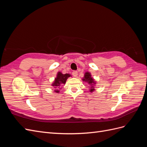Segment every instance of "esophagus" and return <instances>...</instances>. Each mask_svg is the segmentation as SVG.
<instances>
[{"mask_svg": "<svg viewBox=\"0 0 147 147\" xmlns=\"http://www.w3.org/2000/svg\"><path fill=\"white\" fill-rule=\"evenodd\" d=\"M72 75L74 77H77V75H78V72L77 71H74L72 72Z\"/></svg>", "mask_w": 147, "mask_h": 147, "instance_id": "esophagus-1", "label": "esophagus"}]
</instances>
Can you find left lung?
I'll return each instance as SVG.
<instances>
[{
	"mask_svg": "<svg viewBox=\"0 0 147 147\" xmlns=\"http://www.w3.org/2000/svg\"><path fill=\"white\" fill-rule=\"evenodd\" d=\"M82 80L84 82H87L89 84V85L90 86V92H92L93 91H95L94 86L96 84V82L94 80V79L92 77L91 73H90L89 72H85Z\"/></svg>",
	"mask_w": 147,
	"mask_h": 147,
	"instance_id": "obj_1",
	"label": "left lung"
}]
</instances>
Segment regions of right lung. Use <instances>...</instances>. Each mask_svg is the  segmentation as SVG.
Masks as SVG:
<instances>
[{
    "label": "right lung",
    "mask_w": 147,
    "mask_h": 147,
    "mask_svg": "<svg viewBox=\"0 0 147 147\" xmlns=\"http://www.w3.org/2000/svg\"><path fill=\"white\" fill-rule=\"evenodd\" d=\"M71 77V75L69 74H63L60 72H58L57 74L56 77L55 78V81L52 83L51 85L55 88V92L56 93L59 92V89L61 84H65L67 80L69 77Z\"/></svg>",
    "instance_id": "right-lung-1"
}]
</instances>
